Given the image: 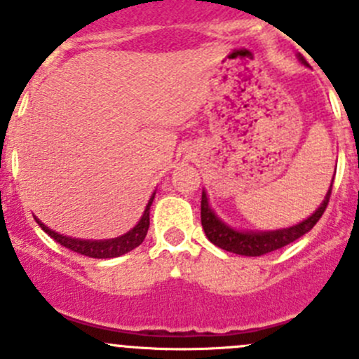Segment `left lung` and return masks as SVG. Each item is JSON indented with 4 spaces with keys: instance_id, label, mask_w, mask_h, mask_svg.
I'll use <instances>...</instances> for the list:
<instances>
[{
    "instance_id": "1",
    "label": "left lung",
    "mask_w": 359,
    "mask_h": 359,
    "mask_svg": "<svg viewBox=\"0 0 359 359\" xmlns=\"http://www.w3.org/2000/svg\"><path fill=\"white\" fill-rule=\"evenodd\" d=\"M299 60L302 64H306L304 62V57L299 55ZM332 184H334V179H332ZM332 184L327 191V196H325V200L321 201V205L318 206L316 212L311 213L307 219H304L302 222L295 224V226L283 227V229H276V231L234 229V227H231L229 224L224 222L220 217H217V213L213 212L212 206H210L208 196H206L205 189H203L201 193L203 231H205L206 238H208L215 247L226 250V252H233V253H238V255H245V257L266 255V253L274 252V250L287 247V245H290L292 241L299 240L300 236L309 233V231L316 226V222L321 219L325 208H327L328 200H330Z\"/></svg>"
}]
</instances>
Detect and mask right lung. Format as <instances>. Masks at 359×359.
<instances>
[{
  "mask_svg": "<svg viewBox=\"0 0 359 359\" xmlns=\"http://www.w3.org/2000/svg\"><path fill=\"white\" fill-rule=\"evenodd\" d=\"M154 194H156V191H154L153 196L147 201L146 210H144L142 217H140L139 222L135 224V227H132L128 233L121 234V236L111 238V240H79V238L64 236V234H59L57 231H52L50 227H46L39 219H36V222L39 224V227H41L50 238H53L57 243L72 250V252L92 257V259H114V257L125 255V253L132 252L133 248H137L144 241L147 229H149V212L154 200Z\"/></svg>",
  "mask_w": 359,
  "mask_h": 359,
  "instance_id": "right-lung-1",
  "label": "right lung"
}]
</instances>
